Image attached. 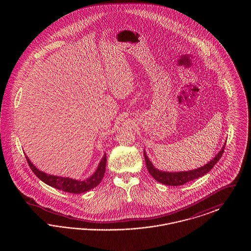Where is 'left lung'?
I'll list each match as a JSON object with an SVG mask.
<instances>
[{"mask_svg": "<svg viewBox=\"0 0 251 251\" xmlns=\"http://www.w3.org/2000/svg\"><path fill=\"white\" fill-rule=\"evenodd\" d=\"M226 143L224 144L221 151L215 155L213 160H211L208 164H206L203 167H199L194 170H188V171H180V172H167V171H161L157 169L152 163L149 160L148 156L144 151V156L147 168L150 172V174L158 181L166 185H171V186H179L182 185L188 181H191L193 179H198L200 177H202L206 173H208L213 167H215V164L219 161L221 156L224 152Z\"/></svg>", "mask_w": 251, "mask_h": 251, "instance_id": "obj_1", "label": "left lung"}]
</instances>
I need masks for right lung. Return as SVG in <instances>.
<instances>
[{"label":"right lung","mask_w":251,"mask_h":251,"mask_svg":"<svg viewBox=\"0 0 251 251\" xmlns=\"http://www.w3.org/2000/svg\"><path fill=\"white\" fill-rule=\"evenodd\" d=\"M26 160H27L29 167H31L32 171L36 174V176L38 179H41L43 182H45L50 186H52V187L62 190V191L72 193V194H81V193L89 191L96 187L97 185H99L104 176L105 167H106V154H104V156L101 158L95 173L91 177H89L84 180H77V179H72L71 178H64V177H59V176L48 175L42 171H39L31 163V161L29 160V158L27 156H26Z\"/></svg>","instance_id":"1"}]
</instances>
